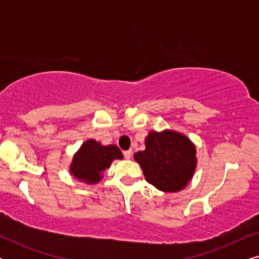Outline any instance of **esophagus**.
<instances>
[{
  "label": "esophagus",
  "mask_w": 259,
  "mask_h": 259,
  "mask_svg": "<svg viewBox=\"0 0 259 259\" xmlns=\"http://www.w3.org/2000/svg\"><path fill=\"white\" fill-rule=\"evenodd\" d=\"M123 157H125L126 159H131V158H132V151H131V150L123 151Z\"/></svg>",
  "instance_id": "obj_1"
}]
</instances>
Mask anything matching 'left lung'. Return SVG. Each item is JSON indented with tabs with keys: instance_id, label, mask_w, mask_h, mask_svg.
Returning <instances> with one entry per match:
<instances>
[{
	"instance_id": "obj_1",
	"label": "left lung",
	"mask_w": 259,
	"mask_h": 259,
	"mask_svg": "<svg viewBox=\"0 0 259 259\" xmlns=\"http://www.w3.org/2000/svg\"><path fill=\"white\" fill-rule=\"evenodd\" d=\"M146 148L134 154L146 180L164 192H178L192 178L197 166L196 147L184 134L150 132Z\"/></svg>"
}]
</instances>
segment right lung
Segmentation results:
<instances>
[{
    "instance_id": "1",
    "label": "right lung",
    "mask_w": 259,
    "mask_h": 259,
    "mask_svg": "<svg viewBox=\"0 0 259 259\" xmlns=\"http://www.w3.org/2000/svg\"><path fill=\"white\" fill-rule=\"evenodd\" d=\"M114 159H122V153L115 145L102 146L95 140H87L74 155L70 172L79 180L95 184L111 166Z\"/></svg>"
}]
</instances>
